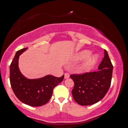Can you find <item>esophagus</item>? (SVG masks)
I'll return each instance as SVG.
<instances>
[{"label":"esophagus","instance_id":"1","mask_svg":"<svg viewBox=\"0 0 128 128\" xmlns=\"http://www.w3.org/2000/svg\"><path fill=\"white\" fill-rule=\"evenodd\" d=\"M70 77V74L68 73H65L64 74V79H68V78Z\"/></svg>","mask_w":128,"mask_h":128}]
</instances>
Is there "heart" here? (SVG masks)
<instances>
[{"instance_id":"heart-1","label":"heart","mask_w":128,"mask_h":128,"mask_svg":"<svg viewBox=\"0 0 128 128\" xmlns=\"http://www.w3.org/2000/svg\"><path fill=\"white\" fill-rule=\"evenodd\" d=\"M89 54H90V51H89V50H82V51L78 52L74 55L73 60L74 61H79V60H83L86 57H87ZM97 59L98 57L96 55L88 56L84 60V61L80 64H79L76 67V72L78 73H84V72H87L92 67V66L97 61Z\"/></svg>"}]
</instances>
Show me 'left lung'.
<instances>
[{
  "label": "left lung",
  "mask_w": 128,
  "mask_h": 128,
  "mask_svg": "<svg viewBox=\"0 0 128 128\" xmlns=\"http://www.w3.org/2000/svg\"><path fill=\"white\" fill-rule=\"evenodd\" d=\"M113 69L108 53L105 50L97 72L71 75L74 84L72 91L74 101L79 105L90 106L102 100L110 88Z\"/></svg>",
  "instance_id": "obj_1"
}]
</instances>
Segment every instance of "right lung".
I'll return each instance as SVG.
<instances>
[{
    "label": "right lung",
    "mask_w": 128,
    "mask_h": 128,
    "mask_svg": "<svg viewBox=\"0 0 128 128\" xmlns=\"http://www.w3.org/2000/svg\"><path fill=\"white\" fill-rule=\"evenodd\" d=\"M27 48L18 50L10 66V83L15 95L20 101L32 107L44 105L51 98L53 89L64 79V75L56 78L46 75L38 79L26 78L18 67L20 56Z\"/></svg>",
    "instance_id": "right-lung-1"
}]
</instances>
